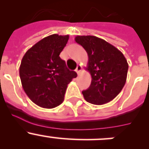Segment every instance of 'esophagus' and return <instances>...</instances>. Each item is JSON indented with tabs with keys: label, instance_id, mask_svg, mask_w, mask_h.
I'll return each instance as SVG.
<instances>
[{
	"label": "esophagus",
	"instance_id": "1",
	"mask_svg": "<svg viewBox=\"0 0 149 149\" xmlns=\"http://www.w3.org/2000/svg\"><path fill=\"white\" fill-rule=\"evenodd\" d=\"M81 70H82L81 65H77V68H76V73H77L78 74H79V73H81Z\"/></svg>",
	"mask_w": 149,
	"mask_h": 149
}]
</instances>
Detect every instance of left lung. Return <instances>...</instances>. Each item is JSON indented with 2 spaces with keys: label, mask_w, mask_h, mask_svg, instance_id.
Returning a JSON list of instances; mask_svg holds the SVG:
<instances>
[{
  "label": "left lung",
  "mask_w": 149,
  "mask_h": 149,
  "mask_svg": "<svg viewBox=\"0 0 149 149\" xmlns=\"http://www.w3.org/2000/svg\"><path fill=\"white\" fill-rule=\"evenodd\" d=\"M75 41L88 54L86 70L91 76L88 89L82 91L88 102L102 105L112 101L124 87L128 64L120 51L95 36H76Z\"/></svg>",
  "instance_id": "obj_1"
}]
</instances>
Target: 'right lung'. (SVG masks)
Masks as SVG:
<instances>
[{
  "label": "right lung",
  "instance_id": "1",
  "mask_svg": "<svg viewBox=\"0 0 149 149\" xmlns=\"http://www.w3.org/2000/svg\"><path fill=\"white\" fill-rule=\"evenodd\" d=\"M69 35L52 34L29 49L21 62L19 76L29 98L38 106L51 109L63 102L68 84L77 76L60 58Z\"/></svg>",
  "mask_w": 149,
  "mask_h": 149
}]
</instances>
